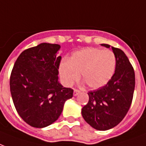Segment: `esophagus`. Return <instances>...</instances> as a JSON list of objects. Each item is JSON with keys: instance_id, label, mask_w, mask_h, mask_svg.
Instances as JSON below:
<instances>
[{"instance_id": "34e87169", "label": "esophagus", "mask_w": 146, "mask_h": 146, "mask_svg": "<svg viewBox=\"0 0 146 146\" xmlns=\"http://www.w3.org/2000/svg\"><path fill=\"white\" fill-rule=\"evenodd\" d=\"M80 91L79 90H74V91H73V95L74 96H77L78 94H80Z\"/></svg>"}]
</instances>
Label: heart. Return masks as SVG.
Listing matches in <instances>:
<instances>
[{
  "instance_id": "b5f03b06",
  "label": "heart",
  "mask_w": 146,
  "mask_h": 146,
  "mask_svg": "<svg viewBox=\"0 0 146 146\" xmlns=\"http://www.w3.org/2000/svg\"><path fill=\"white\" fill-rule=\"evenodd\" d=\"M115 56L109 50L88 48L77 51L69 62L60 66V73L66 85L70 86L80 78L90 89L105 86L113 76L115 69Z\"/></svg>"
}]
</instances>
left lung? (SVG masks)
I'll return each mask as SVG.
<instances>
[{"label":"left lung","mask_w":146,"mask_h":146,"mask_svg":"<svg viewBox=\"0 0 146 146\" xmlns=\"http://www.w3.org/2000/svg\"><path fill=\"white\" fill-rule=\"evenodd\" d=\"M109 48L110 45L101 44ZM115 56V70L105 86L88 92L89 101L82 109L85 121L97 130L115 127L129 110L135 90L134 69L125 53L112 46Z\"/></svg>","instance_id":"8db88e82"}]
</instances>
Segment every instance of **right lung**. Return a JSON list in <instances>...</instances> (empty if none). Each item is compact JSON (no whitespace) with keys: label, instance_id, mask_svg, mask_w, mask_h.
<instances>
[{"label":"right lung","instance_id":"add662e5","mask_svg":"<svg viewBox=\"0 0 146 146\" xmlns=\"http://www.w3.org/2000/svg\"><path fill=\"white\" fill-rule=\"evenodd\" d=\"M60 46L43 43L20 54L10 77V89L19 115L28 125L43 128L57 119L73 90L58 81Z\"/></svg>","mask_w":146,"mask_h":146}]
</instances>
